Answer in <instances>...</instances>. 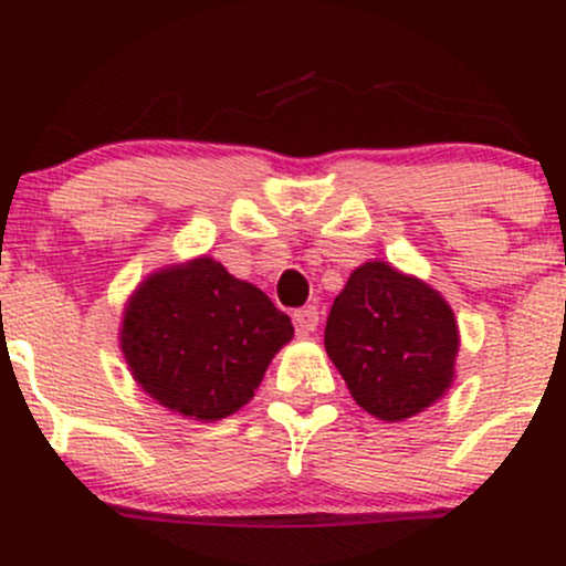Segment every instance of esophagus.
Here are the masks:
<instances>
[{
  "label": "esophagus",
  "instance_id": "obj_1",
  "mask_svg": "<svg viewBox=\"0 0 566 566\" xmlns=\"http://www.w3.org/2000/svg\"><path fill=\"white\" fill-rule=\"evenodd\" d=\"M292 322H295L297 335H311L316 327H319V308L316 305H303L292 314Z\"/></svg>",
  "mask_w": 566,
  "mask_h": 566
}]
</instances>
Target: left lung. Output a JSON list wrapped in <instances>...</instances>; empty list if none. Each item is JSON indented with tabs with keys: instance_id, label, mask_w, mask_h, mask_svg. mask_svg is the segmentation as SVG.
<instances>
[{
	"instance_id": "1",
	"label": "left lung",
	"mask_w": 566,
	"mask_h": 566,
	"mask_svg": "<svg viewBox=\"0 0 566 566\" xmlns=\"http://www.w3.org/2000/svg\"><path fill=\"white\" fill-rule=\"evenodd\" d=\"M324 348L356 405L396 423L450 388L458 324L439 292L375 261L356 269L335 297Z\"/></svg>"
}]
</instances>
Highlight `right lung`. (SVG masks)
<instances>
[{
  "label": "right lung",
  "instance_id": "1",
  "mask_svg": "<svg viewBox=\"0 0 566 566\" xmlns=\"http://www.w3.org/2000/svg\"><path fill=\"white\" fill-rule=\"evenodd\" d=\"M122 327V350L143 391L193 420H220L247 405L295 335L263 290L212 258L148 276Z\"/></svg>",
  "mask_w": 566,
  "mask_h": 566
}]
</instances>
